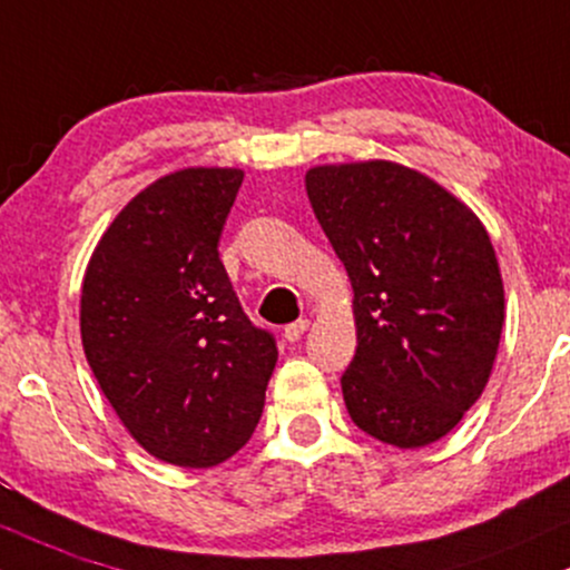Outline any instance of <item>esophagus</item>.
<instances>
[{
    "mask_svg": "<svg viewBox=\"0 0 570 570\" xmlns=\"http://www.w3.org/2000/svg\"><path fill=\"white\" fill-rule=\"evenodd\" d=\"M306 328H309V320H296V323L285 325V338L287 342H298L306 334Z\"/></svg>",
    "mask_w": 570,
    "mask_h": 570,
    "instance_id": "esophagus-1",
    "label": "esophagus"
}]
</instances>
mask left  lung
I'll list each match as a JSON object with an SVG mask.
<instances>
[{
    "label": "left lung",
    "mask_w": 570,
    "mask_h": 570,
    "mask_svg": "<svg viewBox=\"0 0 570 570\" xmlns=\"http://www.w3.org/2000/svg\"><path fill=\"white\" fill-rule=\"evenodd\" d=\"M304 185L355 291L350 417L401 450L433 444L476 404L501 342L490 236L465 204L399 164L315 166Z\"/></svg>",
    "instance_id": "obj_1"
}]
</instances>
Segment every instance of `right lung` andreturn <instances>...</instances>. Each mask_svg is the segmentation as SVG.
Segmentation results:
<instances>
[{
  "label": "right lung",
  "mask_w": 570,
  "mask_h": 570,
  "mask_svg": "<svg viewBox=\"0 0 570 570\" xmlns=\"http://www.w3.org/2000/svg\"><path fill=\"white\" fill-rule=\"evenodd\" d=\"M239 169H183L134 196L96 245L80 334L101 393L150 455L209 469L264 412L277 338L242 309L223 266Z\"/></svg>",
  "instance_id": "right-lung-1"
}]
</instances>
